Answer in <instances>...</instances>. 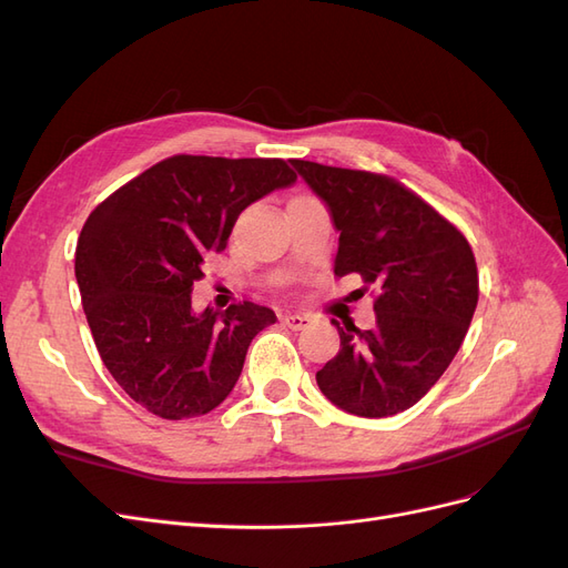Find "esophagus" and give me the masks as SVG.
<instances>
[{"mask_svg":"<svg viewBox=\"0 0 568 568\" xmlns=\"http://www.w3.org/2000/svg\"><path fill=\"white\" fill-rule=\"evenodd\" d=\"M282 322L288 326V329L301 332V329H305L307 324H311V317H307V315H298V313H288V315L282 317Z\"/></svg>","mask_w":568,"mask_h":568,"instance_id":"obj_1","label":"esophagus"}]
</instances>
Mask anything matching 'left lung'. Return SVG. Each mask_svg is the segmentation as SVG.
I'll return each mask as SVG.
<instances>
[{"label":"left lung","mask_w":568,"mask_h":568,"mask_svg":"<svg viewBox=\"0 0 568 568\" xmlns=\"http://www.w3.org/2000/svg\"><path fill=\"white\" fill-rule=\"evenodd\" d=\"M338 232L336 277L376 288L372 329L338 326L341 348L317 386L357 417H390L422 400L457 355L478 303L471 246L432 205L390 178L291 161Z\"/></svg>","instance_id":"left-lung-1"}]
</instances>
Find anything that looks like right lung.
<instances>
[{
    "mask_svg": "<svg viewBox=\"0 0 568 568\" xmlns=\"http://www.w3.org/2000/svg\"><path fill=\"white\" fill-rule=\"evenodd\" d=\"M294 182L280 159L173 156L92 211L75 280L97 351L134 403L189 419L232 393L253 336L277 315L255 303L196 313L192 291L242 211Z\"/></svg>",
    "mask_w": 568,
    "mask_h": 568,
    "instance_id": "right-lung-1",
    "label": "right lung"
}]
</instances>
